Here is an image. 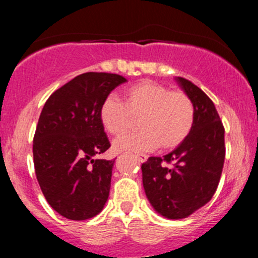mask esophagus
Listing matches in <instances>:
<instances>
[{"label": "esophagus", "instance_id": "1", "mask_svg": "<svg viewBox=\"0 0 258 258\" xmlns=\"http://www.w3.org/2000/svg\"><path fill=\"white\" fill-rule=\"evenodd\" d=\"M136 156H137L139 162H146L147 159H148V156L146 155V154H137Z\"/></svg>", "mask_w": 258, "mask_h": 258}]
</instances>
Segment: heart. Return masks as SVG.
<instances>
[{
    "label": "heart",
    "instance_id": "1",
    "mask_svg": "<svg viewBox=\"0 0 258 258\" xmlns=\"http://www.w3.org/2000/svg\"><path fill=\"white\" fill-rule=\"evenodd\" d=\"M194 117L188 94L148 80L125 90L123 103L110 96L100 106V121L115 137L125 135L139 121L141 131L115 141L116 150L148 152L159 146L173 149L189 136Z\"/></svg>",
    "mask_w": 258,
    "mask_h": 258
}]
</instances>
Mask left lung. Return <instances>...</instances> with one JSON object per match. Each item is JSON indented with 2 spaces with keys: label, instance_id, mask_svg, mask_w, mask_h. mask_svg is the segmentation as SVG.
I'll list each match as a JSON object with an SVG mask.
<instances>
[{
  "label": "left lung",
  "instance_id": "8db88e82",
  "mask_svg": "<svg viewBox=\"0 0 258 258\" xmlns=\"http://www.w3.org/2000/svg\"><path fill=\"white\" fill-rule=\"evenodd\" d=\"M176 81L194 104L193 128L164 158L150 156L142 164L148 200L170 220L188 217L212 199L226 158L224 127L212 100L189 80Z\"/></svg>",
  "mask_w": 258,
  "mask_h": 258
}]
</instances>
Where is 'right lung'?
I'll list each match as a JSON object with an SVG mask.
<instances>
[{"instance_id": "add662e5", "label": "right lung", "mask_w": 258, "mask_h": 258, "mask_svg": "<svg viewBox=\"0 0 258 258\" xmlns=\"http://www.w3.org/2000/svg\"><path fill=\"white\" fill-rule=\"evenodd\" d=\"M126 81L117 74L85 73L44 103L32 144L35 173L47 203L65 218L94 217L108 200L115 160L93 159L110 148L100 106Z\"/></svg>"}]
</instances>
